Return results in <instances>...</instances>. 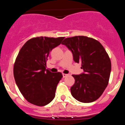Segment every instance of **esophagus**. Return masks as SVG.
I'll list each match as a JSON object with an SVG mask.
<instances>
[{"instance_id": "1", "label": "esophagus", "mask_w": 125, "mask_h": 125, "mask_svg": "<svg viewBox=\"0 0 125 125\" xmlns=\"http://www.w3.org/2000/svg\"><path fill=\"white\" fill-rule=\"evenodd\" d=\"M62 76H63V78H66V76H68V74H67L63 73V74H62Z\"/></svg>"}]
</instances>
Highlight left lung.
Here are the masks:
<instances>
[{
	"mask_svg": "<svg viewBox=\"0 0 125 125\" xmlns=\"http://www.w3.org/2000/svg\"><path fill=\"white\" fill-rule=\"evenodd\" d=\"M70 49L76 62L81 63L84 73L73 75L75 79L71 88L73 96L82 103H91L100 98L109 83L111 64L101 43L87 36L68 37L62 42Z\"/></svg>",
	"mask_w": 125,
	"mask_h": 125,
	"instance_id": "8db88e82",
	"label": "left lung"
}]
</instances>
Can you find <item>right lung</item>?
I'll return each mask as SVG.
<instances>
[{
	"mask_svg": "<svg viewBox=\"0 0 125 125\" xmlns=\"http://www.w3.org/2000/svg\"><path fill=\"white\" fill-rule=\"evenodd\" d=\"M64 37H33L19 52L14 65V76L19 91L28 102L43 106L55 97L61 73L46 69L50 52L61 44Z\"/></svg>",
	"mask_w": 125,
	"mask_h": 125,
	"instance_id": "1",
	"label": "right lung"
}]
</instances>
